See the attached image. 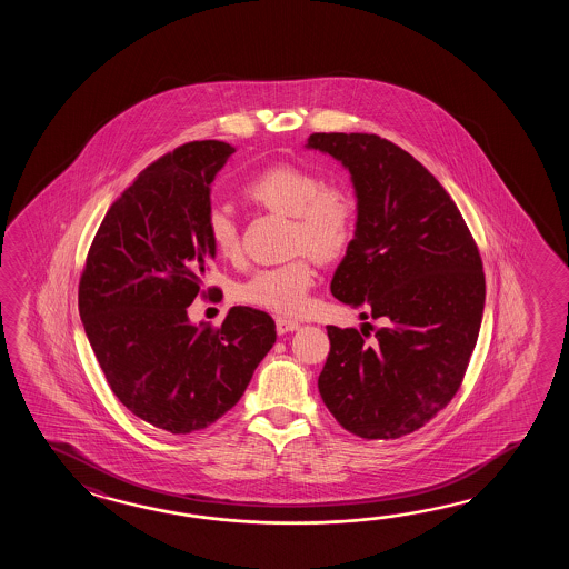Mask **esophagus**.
I'll return each mask as SVG.
<instances>
[{
  "label": "esophagus",
  "mask_w": 569,
  "mask_h": 569,
  "mask_svg": "<svg viewBox=\"0 0 569 569\" xmlns=\"http://www.w3.org/2000/svg\"><path fill=\"white\" fill-rule=\"evenodd\" d=\"M301 327L299 321L289 319V317H277V331L279 333H289V331H297Z\"/></svg>",
  "instance_id": "esophagus-1"
}]
</instances>
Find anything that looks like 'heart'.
Instances as JSON below:
<instances>
[{
    "label": "heart",
    "instance_id": "b5f03b06",
    "mask_svg": "<svg viewBox=\"0 0 569 569\" xmlns=\"http://www.w3.org/2000/svg\"><path fill=\"white\" fill-rule=\"evenodd\" d=\"M243 194L267 209L292 218L290 250H311L321 258H333L350 246L358 203L353 194L326 184L313 170L295 164H274L260 170L243 184ZM207 233L219 254L230 258L238 252V223L226 207L207 211ZM313 260L301 252L279 267L260 268L238 289V299L274 313L299 315L309 305L315 284Z\"/></svg>",
    "mask_w": 569,
    "mask_h": 569
}]
</instances>
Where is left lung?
<instances>
[{
	"label": "left lung",
	"mask_w": 569,
	"mask_h": 569,
	"mask_svg": "<svg viewBox=\"0 0 569 569\" xmlns=\"http://www.w3.org/2000/svg\"><path fill=\"white\" fill-rule=\"evenodd\" d=\"M307 148L350 170L358 199L331 295L380 321L362 331L327 326L321 399L353 436H409L463 380L482 323V258L448 191L399 146L331 132L311 133Z\"/></svg>",
	"instance_id": "8db88e82"
}]
</instances>
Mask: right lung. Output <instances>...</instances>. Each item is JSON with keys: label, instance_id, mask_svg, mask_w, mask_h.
Listing matches in <instances>:
<instances>
[{"label": "right lung", "instance_id": "1", "mask_svg": "<svg viewBox=\"0 0 569 569\" xmlns=\"http://www.w3.org/2000/svg\"><path fill=\"white\" fill-rule=\"evenodd\" d=\"M236 148L182 144L113 201L79 282V313L109 388L138 419L187 436L242 399L277 341L270 315L231 307L219 327L187 307L216 248L207 233L211 182Z\"/></svg>", "mask_w": 569, "mask_h": 569}]
</instances>
